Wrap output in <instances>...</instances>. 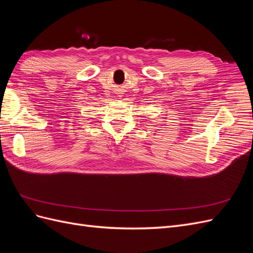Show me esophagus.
I'll use <instances>...</instances> for the list:
<instances>
[{"label":"esophagus","instance_id":"esophagus-1","mask_svg":"<svg viewBox=\"0 0 253 253\" xmlns=\"http://www.w3.org/2000/svg\"><path fill=\"white\" fill-rule=\"evenodd\" d=\"M119 96H120V97H121V95H119Z\"/></svg>","mask_w":253,"mask_h":253}]
</instances>
